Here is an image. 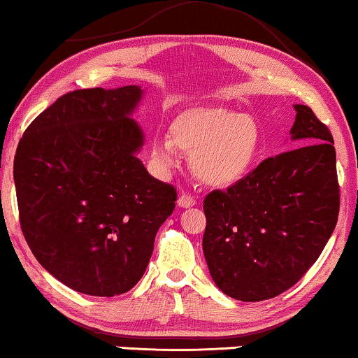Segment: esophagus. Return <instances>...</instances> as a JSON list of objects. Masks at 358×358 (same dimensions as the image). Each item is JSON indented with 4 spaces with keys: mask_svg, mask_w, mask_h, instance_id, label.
I'll return each instance as SVG.
<instances>
[{
    "mask_svg": "<svg viewBox=\"0 0 358 358\" xmlns=\"http://www.w3.org/2000/svg\"><path fill=\"white\" fill-rule=\"evenodd\" d=\"M178 206L185 207V209L186 207H193V206H196V199L188 193H181L178 197Z\"/></svg>",
    "mask_w": 358,
    "mask_h": 358,
    "instance_id": "esophagus-1",
    "label": "esophagus"
}]
</instances>
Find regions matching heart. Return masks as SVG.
Instances as JSON below:
<instances>
[{
    "mask_svg": "<svg viewBox=\"0 0 358 358\" xmlns=\"http://www.w3.org/2000/svg\"><path fill=\"white\" fill-rule=\"evenodd\" d=\"M260 145L255 122L227 109L199 110L181 117L172 127V138L156 136L151 159L167 172L177 162V148L191 157L194 173L213 186H230L252 165Z\"/></svg>",
    "mask_w": 358,
    "mask_h": 358,
    "instance_id": "obj_1",
    "label": "heart"
}]
</instances>
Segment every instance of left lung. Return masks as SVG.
I'll return each mask as SVG.
<instances>
[{
  "label": "left lung",
  "instance_id": "obj_1",
  "mask_svg": "<svg viewBox=\"0 0 358 358\" xmlns=\"http://www.w3.org/2000/svg\"><path fill=\"white\" fill-rule=\"evenodd\" d=\"M292 140L302 146L260 162L206 196L202 249L227 296L259 302L280 296L317 262L339 215V183L329 128L296 104Z\"/></svg>",
  "mask_w": 358,
  "mask_h": 358
}]
</instances>
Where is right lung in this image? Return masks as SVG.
<instances>
[{"label": "right lung", "mask_w": 358, "mask_h": 358, "mask_svg": "<svg viewBox=\"0 0 358 358\" xmlns=\"http://www.w3.org/2000/svg\"><path fill=\"white\" fill-rule=\"evenodd\" d=\"M140 87L76 90L27 127L14 157L24 238L45 270L73 291L112 297L145 273L177 189L136 157L130 114Z\"/></svg>", "instance_id": "right-lung-1"}]
</instances>
